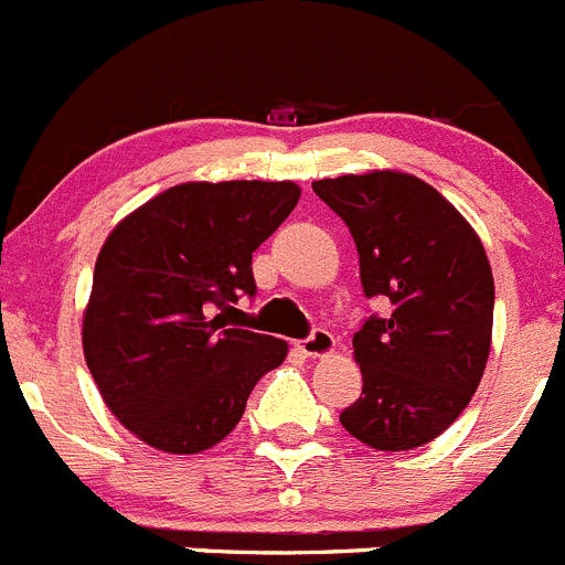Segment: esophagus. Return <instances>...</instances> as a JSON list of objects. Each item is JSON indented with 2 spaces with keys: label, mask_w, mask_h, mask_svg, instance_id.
I'll use <instances>...</instances> for the list:
<instances>
[{
  "label": "esophagus",
  "mask_w": 565,
  "mask_h": 565,
  "mask_svg": "<svg viewBox=\"0 0 565 565\" xmlns=\"http://www.w3.org/2000/svg\"><path fill=\"white\" fill-rule=\"evenodd\" d=\"M307 356H327L334 351V334L327 332V329H312L299 345Z\"/></svg>",
  "instance_id": "1"
}]
</instances>
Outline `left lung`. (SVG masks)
I'll return each instance as SVG.
<instances>
[{"mask_svg": "<svg viewBox=\"0 0 565 565\" xmlns=\"http://www.w3.org/2000/svg\"><path fill=\"white\" fill-rule=\"evenodd\" d=\"M312 192L351 231L367 299L390 305L354 334L362 395L340 423L376 450L420 448L467 409L489 360L494 280L483 244L406 172L323 178Z\"/></svg>", "mask_w": 565, "mask_h": 565, "instance_id": "left-lung-1", "label": "left lung"}]
</instances>
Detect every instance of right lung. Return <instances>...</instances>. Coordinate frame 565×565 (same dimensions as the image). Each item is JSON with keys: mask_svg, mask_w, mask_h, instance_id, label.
I'll return each mask as SVG.
<instances>
[{"mask_svg": "<svg viewBox=\"0 0 565 565\" xmlns=\"http://www.w3.org/2000/svg\"><path fill=\"white\" fill-rule=\"evenodd\" d=\"M290 181L181 183L120 222L95 260L85 360L111 415L150 448L200 454L238 426L288 345L227 327L253 253L299 203Z\"/></svg>", "mask_w": 565, "mask_h": 565, "instance_id": "1", "label": "right lung"}]
</instances>
